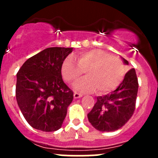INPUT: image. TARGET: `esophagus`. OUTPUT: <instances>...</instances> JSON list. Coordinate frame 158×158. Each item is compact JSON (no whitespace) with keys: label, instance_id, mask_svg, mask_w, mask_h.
<instances>
[{"label":"esophagus","instance_id":"obj_1","mask_svg":"<svg viewBox=\"0 0 158 158\" xmlns=\"http://www.w3.org/2000/svg\"><path fill=\"white\" fill-rule=\"evenodd\" d=\"M82 96V94L77 93V92H75L74 95H73V97H74V98H81Z\"/></svg>","mask_w":158,"mask_h":158}]
</instances>
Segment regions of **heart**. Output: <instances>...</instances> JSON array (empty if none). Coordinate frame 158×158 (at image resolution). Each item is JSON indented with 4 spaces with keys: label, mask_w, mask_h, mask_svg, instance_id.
Segmentation results:
<instances>
[{
    "label": "heart",
    "mask_w": 158,
    "mask_h": 158,
    "mask_svg": "<svg viewBox=\"0 0 158 158\" xmlns=\"http://www.w3.org/2000/svg\"><path fill=\"white\" fill-rule=\"evenodd\" d=\"M77 62L68 56L61 66V74L68 83L73 84L84 72L86 77L78 81L74 89L81 92H92L98 89L104 94L114 90L124 76V65L119 59L102 49H90L76 56Z\"/></svg>",
    "instance_id": "obj_1"
}]
</instances>
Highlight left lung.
<instances>
[{
	"instance_id": "1",
	"label": "left lung",
	"mask_w": 158,
	"mask_h": 158,
	"mask_svg": "<svg viewBox=\"0 0 158 158\" xmlns=\"http://www.w3.org/2000/svg\"><path fill=\"white\" fill-rule=\"evenodd\" d=\"M122 60L128 65L125 59ZM138 90L136 72L131 69L115 90L97 97L96 103L88 114L91 125L100 131H114L124 126L135 111Z\"/></svg>"
}]
</instances>
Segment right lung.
I'll list each match as a JSON object with an SVG mask.
<instances>
[{
    "label": "right lung",
    "instance_id": "right-lung-1",
    "mask_svg": "<svg viewBox=\"0 0 158 158\" xmlns=\"http://www.w3.org/2000/svg\"><path fill=\"white\" fill-rule=\"evenodd\" d=\"M73 48L49 47L30 57L17 73L16 98L27 122L49 132L61 128L73 99L61 66Z\"/></svg>",
    "mask_w": 158,
    "mask_h": 158
}]
</instances>
